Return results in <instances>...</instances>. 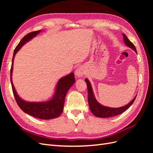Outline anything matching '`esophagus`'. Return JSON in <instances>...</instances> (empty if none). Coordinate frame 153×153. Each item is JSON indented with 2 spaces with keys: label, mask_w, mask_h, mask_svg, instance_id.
I'll return each mask as SVG.
<instances>
[{
  "label": "esophagus",
  "mask_w": 153,
  "mask_h": 153,
  "mask_svg": "<svg viewBox=\"0 0 153 153\" xmlns=\"http://www.w3.org/2000/svg\"><path fill=\"white\" fill-rule=\"evenodd\" d=\"M85 73H86L85 69L83 66H80L79 68H78L76 69L75 75H76V77H78V78L84 76L85 75Z\"/></svg>",
  "instance_id": "1"
}]
</instances>
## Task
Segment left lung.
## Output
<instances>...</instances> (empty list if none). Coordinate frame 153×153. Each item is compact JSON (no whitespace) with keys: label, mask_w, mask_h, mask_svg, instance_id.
Listing matches in <instances>:
<instances>
[{"label":"left lung","mask_w":153,"mask_h":153,"mask_svg":"<svg viewBox=\"0 0 153 153\" xmlns=\"http://www.w3.org/2000/svg\"><path fill=\"white\" fill-rule=\"evenodd\" d=\"M123 40H124V44L129 48L135 51V52L137 54L136 48L135 46H134V45L128 39L127 36L124 34H123ZM85 82H86L87 86L88 102H89V108L91 112L93 114V115H95L96 117H101V118H106V117L115 116V115H118L119 114H121L130 107L131 105L133 103L134 101H135L137 97V95H136L135 96V98H134L130 102L125 106H121V107L112 108V107H109V106H104L103 105L100 104L98 101L96 100L94 96L93 90H92L91 84L89 82V80H88L87 78H85Z\"/></svg>","instance_id":"1"}]
</instances>
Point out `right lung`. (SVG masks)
Returning a JSON list of instances; mask_svg holds the SVG:
<instances>
[{
	"label": "right lung",
	"instance_id": "right-lung-1",
	"mask_svg": "<svg viewBox=\"0 0 153 153\" xmlns=\"http://www.w3.org/2000/svg\"><path fill=\"white\" fill-rule=\"evenodd\" d=\"M41 31L42 30H39L27 34L22 38L19 44L17 45L13 53L10 78L14 96H15L18 105L19 106L22 110L32 117L40 119L48 120L57 118L61 115L64 109V101H65L67 92L75 82L74 73H70L68 75L60 78L57 83L56 87H55L54 94L50 100L45 101H38V102L27 101L21 98L18 94L12 80L14 59H15L16 53L26 43L29 42L32 39L35 38Z\"/></svg>",
	"mask_w": 153,
	"mask_h": 153
}]
</instances>
